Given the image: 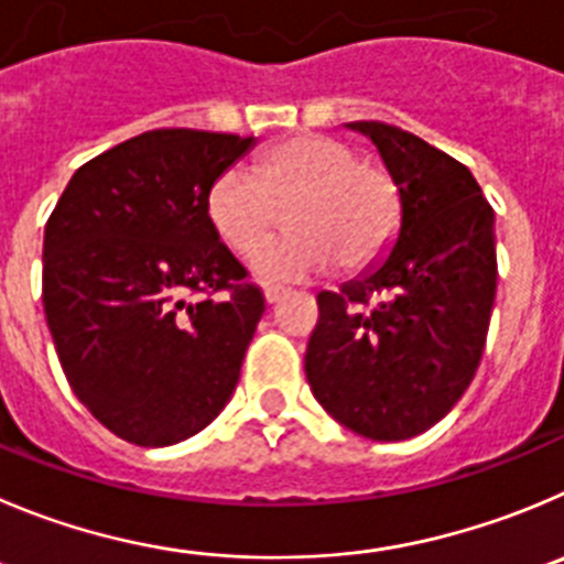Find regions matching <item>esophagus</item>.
Wrapping results in <instances>:
<instances>
[{
	"label": "esophagus",
	"mask_w": 564,
	"mask_h": 564,
	"mask_svg": "<svg viewBox=\"0 0 564 564\" xmlns=\"http://www.w3.org/2000/svg\"><path fill=\"white\" fill-rule=\"evenodd\" d=\"M264 297L267 303H278V300L286 297V286H275V283H270V286L264 289Z\"/></svg>",
	"instance_id": "esophagus-1"
}]
</instances>
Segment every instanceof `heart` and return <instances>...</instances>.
Wrapping results in <instances>:
<instances>
[{
	"instance_id": "heart-1",
	"label": "heart",
	"mask_w": 564,
	"mask_h": 564,
	"mask_svg": "<svg viewBox=\"0 0 564 564\" xmlns=\"http://www.w3.org/2000/svg\"><path fill=\"white\" fill-rule=\"evenodd\" d=\"M292 236L258 258L264 278H303L330 261L345 272L376 264L401 228V192L381 163L365 161L330 135L300 133L267 147L252 175L219 172L205 214L219 239L241 258H256L281 228Z\"/></svg>"
}]
</instances>
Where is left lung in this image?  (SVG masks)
<instances>
[{
  "label": "left lung",
  "instance_id": "obj_1",
  "mask_svg": "<svg viewBox=\"0 0 564 564\" xmlns=\"http://www.w3.org/2000/svg\"><path fill=\"white\" fill-rule=\"evenodd\" d=\"M401 192V234L376 270L319 292L306 378L325 412L370 440H409L470 387L496 303V214L465 163L420 135L354 122Z\"/></svg>",
  "mask_w": 564,
  "mask_h": 564
}]
</instances>
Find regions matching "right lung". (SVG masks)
<instances>
[{
  "label": "right lung",
  "instance_id": "right-lung-1",
  "mask_svg": "<svg viewBox=\"0 0 564 564\" xmlns=\"http://www.w3.org/2000/svg\"><path fill=\"white\" fill-rule=\"evenodd\" d=\"M252 135L161 128L83 163L44 228V314L83 406L161 448L225 409L264 294L205 197Z\"/></svg>",
  "mask_w": 564,
  "mask_h": 564
}]
</instances>
